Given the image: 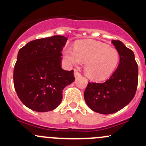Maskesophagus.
Returning a JSON list of instances; mask_svg holds the SVG:
<instances>
[{
	"mask_svg": "<svg viewBox=\"0 0 146 146\" xmlns=\"http://www.w3.org/2000/svg\"><path fill=\"white\" fill-rule=\"evenodd\" d=\"M80 76V73H79L78 70H76V69H75V70H74V76H75V77L77 78V77H78V76Z\"/></svg>",
	"mask_w": 146,
	"mask_h": 146,
	"instance_id": "1",
	"label": "esophagus"
}]
</instances>
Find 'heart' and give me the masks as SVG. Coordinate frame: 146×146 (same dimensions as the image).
I'll return each instance as SVG.
<instances>
[{"mask_svg":"<svg viewBox=\"0 0 146 146\" xmlns=\"http://www.w3.org/2000/svg\"><path fill=\"white\" fill-rule=\"evenodd\" d=\"M64 54L70 65L78 66L85 62V74L94 80H104L110 77L119 62L117 49L94 41L78 42L75 46V49L66 48Z\"/></svg>","mask_w":146,"mask_h":146,"instance_id":"b5f03b06","label":"heart"}]
</instances>
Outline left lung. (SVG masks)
I'll list each match as a JSON object with an SVG mask.
<instances>
[{"label": "left lung", "instance_id": "obj_1", "mask_svg": "<svg viewBox=\"0 0 146 146\" xmlns=\"http://www.w3.org/2000/svg\"><path fill=\"white\" fill-rule=\"evenodd\" d=\"M111 42L120 57L118 68L105 82H88L84 92L88 107L102 114H113L126 107L134 98L138 85V68L133 51L121 41Z\"/></svg>", "mask_w": 146, "mask_h": 146}]
</instances>
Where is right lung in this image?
I'll use <instances>...</instances> for the list:
<instances>
[{
	"label": "right lung",
	"instance_id": "obj_1",
	"mask_svg": "<svg viewBox=\"0 0 146 146\" xmlns=\"http://www.w3.org/2000/svg\"><path fill=\"white\" fill-rule=\"evenodd\" d=\"M67 38L60 35L29 42L19 50L13 82L22 102L34 111H51L62 100L63 90L75 80L73 70L61 68Z\"/></svg>",
	"mask_w": 146,
	"mask_h": 146
}]
</instances>
